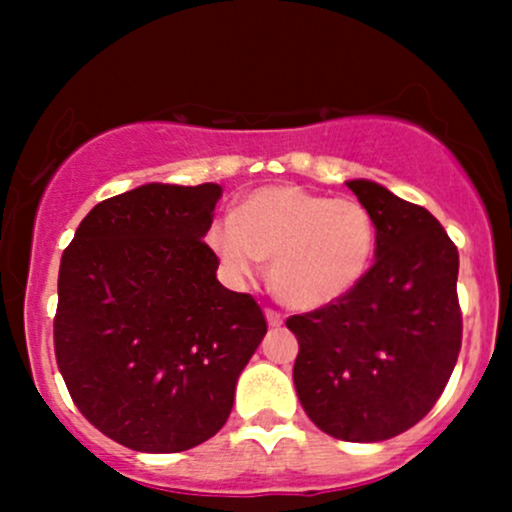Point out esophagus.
Here are the masks:
<instances>
[{
  "instance_id": "esophagus-1",
  "label": "esophagus",
  "mask_w": 512,
  "mask_h": 512,
  "mask_svg": "<svg viewBox=\"0 0 512 512\" xmlns=\"http://www.w3.org/2000/svg\"><path fill=\"white\" fill-rule=\"evenodd\" d=\"M264 317H267L269 327H281V325H284V315L276 313V310H272V308L264 310Z\"/></svg>"
}]
</instances>
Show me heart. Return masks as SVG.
I'll return each mask as SVG.
<instances>
[{"mask_svg":"<svg viewBox=\"0 0 512 512\" xmlns=\"http://www.w3.org/2000/svg\"><path fill=\"white\" fill-rule=\"evenodd\" d=\"M373 214L354 197H327L293 185L245 195L231 221H216L207 243L226 269L250 276L269 264V286L296 310L342 301L366 279L375 255Z\"/></svg>","mask_w":512,"mask_h":512,"instance_id":"obj_1","label":"heart"}]
</instances>
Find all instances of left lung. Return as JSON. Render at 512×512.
Listing matches in <instances>:
<instances>
[{
  "label": "left lung",
  "instance_id": "8db88e82",
  "mask_svg": "<svg viewBox=\"0 0 512 512\" xmlns=\"http://www.w3.org/2000/svg\"><path fill=\"white\" fill-rule=\"evenodd\" d=\"M346 187L378 228L373 267L342 301L286 327L310 421L332 438L378 443L419 424L448 385L462 346L460 255L431 211L373 180Z\"/></svg>",
  "mask_w": 512,
  "mask_h": 512
}]
</instances>
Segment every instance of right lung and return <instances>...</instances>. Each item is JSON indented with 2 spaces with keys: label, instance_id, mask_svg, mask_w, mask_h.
Returning <instances> with one entry per match:
<instances>
[{
  "label": "right lung",
  "instance_id": "right-lung-1",
  "mask_svg": "<svg viewBox=\"0 0 512 512\" xmlns=\"http://www.w3.org/2000/svg\"><path fill=\"white\" fill-rule=\"evenodd\" d=\"M221 185H149L105 199L64 250L55 356L81 414L115 443L182 452L221 431L267 334L250 293L216 279L204 243Z\"/></svg>",
  "mask_w": 512,
  "mask_h": 512
}]
</instances>
